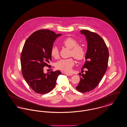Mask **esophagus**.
Masks as SVG:
<instances>
[{
	"label": "esophagus",
	"mask_w": 127,
	"mask_h": 127,
	"mask_svg": "<svg viewBox=\"0 0 127 127\" xmlns=\"http://www.w3.org/2000/svg\"><path fill=\"white\" fill-rule=\"evenodd\" d=\"M65 74L66 75H67V76H72L73 74H71V73H65Z\"/></svg>",
	"instance_id": "1"
}]
</instances>
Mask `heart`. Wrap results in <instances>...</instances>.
Wrapping results in <instances>:
<instances>
[{"label": "heart", "mask_w": 127, "mask_h": 127, "mask_svg": "<svg viewBox=\"0 0 127 127\" xmlns=\"http://www.w3.org/2000/svg\"><path fill=\"white\" fill-rule=\"evenodd\" d=\"M62 44L66 48L71 49L70 55L77 61L83 60L86 56V49L83 46L78 45V41L72 37H68L65 38ZM51 55L55 59H58L60 56L59 50L56 46H53L51 49ZM74 65V61L72 58L63 59L59 61L56 64L57 69L64 72H69Z\"/></svg>", "instance_id": "heart-1"}]
</instances>
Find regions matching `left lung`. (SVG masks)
<instances>
[{
	"label": "left lung",
	"mask_w": 127,
	"mask_h": 127,
	"mask_svg": "<svg viewBox=\"0 0 127 127\" xmlns=\"http://www.w3.org/2000/svg\"><path fill=\"white\" fill-rule=\"evenodd\" d=\"M88 42L86 62L82 68L87 69L85 74L79 73L80 81L76 87L82 93L93 90L99 83L107 69L109 52L102 38L97 33L88 30H82Z\"/></svg>",
	"instance_id": "left-lung-1"
}]
</instances>
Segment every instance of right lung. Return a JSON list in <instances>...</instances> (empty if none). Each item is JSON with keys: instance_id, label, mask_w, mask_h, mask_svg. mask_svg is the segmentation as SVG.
<instances>
[{"instance_id": "obj_1", "label": "right lung", "mask_w": 127, "mask_h": 127, "mask_svg": "<svg viewBox=\"0 0 127 127\" xmlns=\"http://www.w3.org/2000/svg\"><path fill=\"white\" fill-rule=\"evenodd\" d=\"M61 34L48 30H37L25 43L20 56L22 73L27 84L35 92L44 94L52 91L56 84L60 70L44 73V66L51 61V49Z\"/></svg>"}]
</instances>
